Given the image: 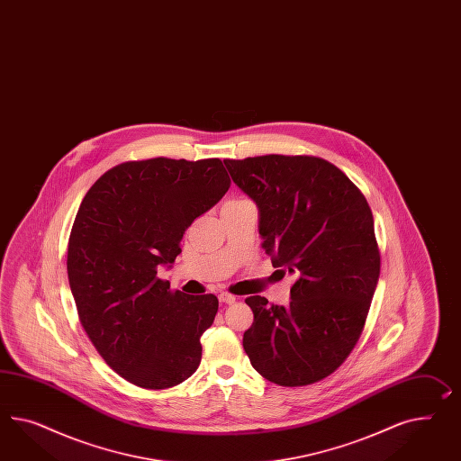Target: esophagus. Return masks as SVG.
Instances as JSON below:
<instances>
[{"mask_svg": "<svg viewBox=\"0 0 461 461\" xmlns=\"http://www.w3.org/2000/svg\"><path fill=\"white\" fill-rule=\"evenodd\" d=\"M218 299H220L221 303H228V305H231V303H235V302H237V297H235V295L226 294V292H221V294L218 295Z\"/></svg>", "mask_w": 461, "mask_h": 461, "instance_id": "obj_1", "label": "esophagus"}]
</instances>
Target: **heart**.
I'll list each match as a JSON object with an SVG mask.
<instances>
[{"label":"heart","instance_id":"heart-1","mask_svg":"<svg viewBox=\"0 0 461 461\" xmlns=\"http://www.w3.org/2000/svg\"><path fill=\"white\" fill-rule=\"evenodd\" d=\"M241 201H245V199H233V201H230V203H241Z\"/></svg>","mask_w":461,"mask_h":461}]
</instances>
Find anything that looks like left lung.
Segmentation results:
<instances>
[{
    "label": "left lung",
    "instance_id": "8db88e82",
    "mask_svg": "<svg viewBox=\"0 0 461 461\" xmlns=\"http://www.w3.org/2000/svg\"><path fill=\"white\" fill-rule=\"evenodd\" d=\"M233 183L258 208L262 249L295 276L290 303L245 300L251 366L280 386H305L334 373L361 336L381 257L371 208L334 164L309 156L226 159Z\"/></svg>",
    "mask_w": 461,
    "mask_h": 461
}]
</instances>
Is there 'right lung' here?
<instances>
[{"label":"right lung","mask_w":461,"mask_h":461,"mask_svg":"<svg viewBox=\"0 0 461 461\" xmlns=\"http://www.w3.org/2000/svg\"><path fill=\"white\" fill-rule=\"evenodd\" d=\"M228 187L220 159L124 162L100 176L77 212L67 272L80 322L136 386L173 387L198 369L218 299L173 294L158 272L173 267L187 226Z\"/></svg>","instance_id":"right-lung-1"}]
</instances>
